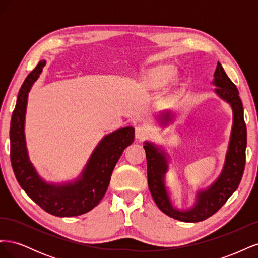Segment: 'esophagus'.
I'll return each mask as SVG.
<instances>
[{
  "instance_id": "34e87169",
  "label": "esophagus",
  "mask_w": 258,
  "mask_h": 258,
  "mask_svg": "<svg viewBox=\"0 0 258 258\" xmlns=\"http://www.w3.org/2000/svg\"><path fill=\"white\" fill-rule=\"evenodd\" d=\"M148 136H150V130H148L147 127L145 126L136 127V138L140 140V141H143V140L146 139Z\"/></svg>"
}]
</instances>
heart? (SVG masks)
<instances>
[{
  "instance_id": "1",
  "label": "heart",
  "mask_w": 258,
  "mask_h": 258,
  "mask_svg": "<svg viewBox=\"0 0 258 258\" xmlns=\"http://www.w3.org/2000/svg\"><path fill=\"white\" fill-rule=\"evenodd\" d=\"M175 71L176 70L173 66H161L155 69L150 74V77L152 81L156 83H161L171 79L175 74Z\"/></svg>"
}]
</instances>
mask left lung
<instances>
[{
	"mask_svg": "<svg viewBox=\"0 0 258 258\" xmlns=\"http://www.w3.org/2000/svg\"><path fill=\"white\" fill-rule=\"evenodd\" d=\"M212 84L216 87L214 89L216 95L231 106L232 128L220 176L207 189L196 192V200L191 208L186 210L175 208L169 196L166 186V174L169 171V155L167 152L152 142L145 141L143 146L147 160L148 188L153 199L163 213L181 222L196 223L212 216L236 191L243 175L246 148L243 105L236 85L230 81L220 62H217ZM172 118L173 114L167 111L159 115L158 120L162 126H167L172 121Z\"/></svg>",
	"mask_w": 258,
	"mask_h": 258,
	"instance_id": "obj_1",
	"label": "left lung"
}]
</instances>
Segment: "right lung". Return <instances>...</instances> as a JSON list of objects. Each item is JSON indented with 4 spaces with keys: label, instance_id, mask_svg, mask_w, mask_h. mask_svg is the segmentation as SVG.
Segmentation results:
<instances>
[{
    "label": "right lung",
    "instance_id": "right-lung-1",
    "mask_svg": "<svg viewBox=\"0 0 258 258\" xmlns=\"http://www.w3.org/2000/svg\"><path fill=\"white\" fill-rule=\"evenodd\" d=\"M45 64V60L38 62L18 93L10 130L12 167L21 188L44 211L59 217L77 216L89 212L103 198L117 161L134 142L135 128L124 127L104 136L74 182H46L29 159L25 137L28 96Z\"/></svg>",
    "mask_w": 258,
    "mask_h": 258
}]
</instances>
